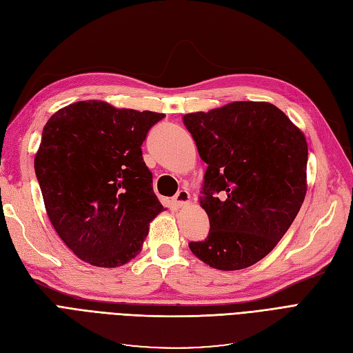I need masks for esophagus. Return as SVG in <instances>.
Instances as JSON below:
<instances>
[{"label": "esophagus", "mask_w": 353, "mask_h": 353, "mask_svg": "<svg viewBox=\"0 0 353 353\" xmlns=\"http://www.w3.org/2000/svg\"><path fill=\"white\" fill-rule=\"evenodd\" d=\"M174 205L175 206H184V205H187V203L190 201V193L187 190H181V191H178L176 193V196L174 197Z\"/></svg>", "instance_id": "obj_1"}]
</instances>
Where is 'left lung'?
I'll return each instance as SVG.
<instances>
[{"label":"left lung","instance_id":"1","mask_svg":"<svg viewBox=\"0 0 353 353\" xmlns=\"http://www.w3.org/2000/svg\"><path fill=\"white\" fill-rule=\"evenodd\" d=\"M183 122L208 165L200 206L210 230L188 248L221 271L252 266L281 240L306 194L305 135L271 103L236 101Z\"/></svg>","mask_w":353,"mask_h":353}]
</instances>
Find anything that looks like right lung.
I'll list each match as a JSON object with an SVG mask.
<instances>
[{
  "label": "right lung",
  "mask_w": 353,
  "mask_h": 353,
  "mask_svg": "<svg viewBox=\"0 0 353 353\" xmlns=\"http://www.w3.org/2000/svg\"><path fill=\"white\" fill-rule=\"evenodd\" d=\"M163 117L90 100L46 123L35 174L52 227L79 259L114 268L141 252L148 223L163 210L141 145Z\"/></svg>",
  "instance_id": "right-lung-1"
}]
</instances>
